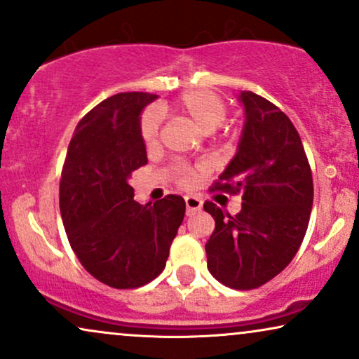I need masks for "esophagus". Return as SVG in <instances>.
I'll return each mask as SVG.
<instances>
[{
    "mask_svg": "<svg viewBox=\"0 0 359 359\" xmlns=\"http://www.w3.org/2000/svg\"><path fill=\"white\" fill-rule=\"evenodd\" d=\"M184 203H187V215L188 216H191L193 213H196V211H200L203 206V201L196 196H187L184 198Z\"/></svg>",
    "mask_w": 359,
    "mask_h": 359,
    "instance_id": "34e87169",
    "label": "esophagus"
}]
</instances>
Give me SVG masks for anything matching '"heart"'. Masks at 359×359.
<instances>
[{"label": "heart", "mask_w": 359, "mask_h": 359, "mask_svg": "<svg viewBox=\"0 0 359 359\" xmlns=\"http://www.w3.org/2000/svg\"><path fill=\"white\" fill-rule=\"evenodd\" d=\"M175 104L184 116L191 119L194 125L205 133L215 131L216 128L223 125L228 113L224 101L218 95L208 90H191L183 93L176 100ZM159 126H161V116H159V113L153 108L146 109L140 123L141 138H143L144 144L149 146L156 141ZM176 178H178L180 184L189 187L194 178H196V171L189 166L180 165L176 168Z\"/></svg>", "instance_id": "b5f03b06"}]
</instances>
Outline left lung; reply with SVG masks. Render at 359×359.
<instances>
[{
  "label": "left lung",
  "instance_id": "8db88e82",
  "mask_svg": "<svg viewBox=\"0 0 359 359\" xmlns=\"http://www.w3.org/2000/svg\"><path fill=\"white\" fill-rule=\"evenodd\" d=\"M246 121L226 170L211 191L241 193L231 216L206 201L215 231L205 250L208 269L233 290H255L280 274L302 246L313 206V176L302 138L278 106L241 91Z\"/></svg>",
  "mask_w": 359,
  "mask_h": 359
}]
</instances>
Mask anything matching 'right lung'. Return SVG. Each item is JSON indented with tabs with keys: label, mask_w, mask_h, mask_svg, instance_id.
<instances>
[{
	"label": "right lung",
	"mask_w": 359,
	"mask_h": 359,
	"mask_svg": "<svg viewBox=\"0 0 359 359\" xmlns=\"http://www.w3.org/2000/svg\"><path fill=\"white\" fill-rule=\"evenodd\" d=\"M149 93H118L78 123L61 171L60 210L72 250L91 276L133 290L166 266L184 218V200L168 194L140 205L133 171L148 163L140 114L156 100Z\"/></svg>",
	"instance_id": "add662e5"
}]
</instances>
